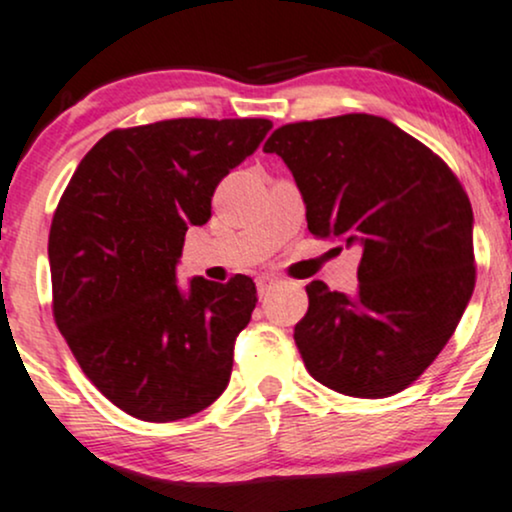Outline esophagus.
Wrapping results in <instances>:
<instances>
[{
    "mask_svg": "<svg viewBox=\"0 0 512 512\" xmlns=\"http://www.w3.org/2000/svg\"><path fill=\"white\" fill-rule=\"evenodd\" d=\"M275 285H278V280L266 278V275H263V278L258 280V292H261V295H268V292H271Z\"/></svg>",
    "mask_w": 512,
    "mask_h": 512,
    "instance_id": "1",
    "label": "esophagus"
}]
</instances>
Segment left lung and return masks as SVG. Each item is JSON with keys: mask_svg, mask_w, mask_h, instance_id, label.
Wrapping results in <instances>:
<instances>
[{"mask_svg": "<svg viewBox=\"0 0 512 512\" xmlns=\"http://www.w3.org/2000/svg\"><path fill=\"white\" fill-rule=\"evenodd\" d=\"M263 152L295 176L317 239L358 246V287L307 285L295 343L314 380L384 399L413 384L455 333L474 292L472 203L433 149L387 118L280 125Z\"/></svg>", "mask_w": 512, "mask_h": 512, "instance_id": "obj_1", "label": "left lung"}]
</instances>
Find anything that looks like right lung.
Wrapping results in <instances>:
<instances>
[{
    "mask_svg": "<svg viewBox=\"0 0 512 512\" xmlns=\"http://www.w3.org/2000/svg\"><path fill=\"white\" fill-rule=\"evenodd\" d=\"M273 128L266 118H171L118 128L86 152L48 237L53 317L91 384L130 416L169 423L227 389L258 297L249 275L176 285L186 229Z\"/></svg>",
    "mask_w": 512,
    "mask_h": 512,
    "instance_id": "1",
    "label": "right lung"
}]
</instances>
